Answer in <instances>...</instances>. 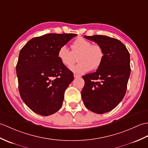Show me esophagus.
I'll use <instances>...</instances> for the list:
<instances>
[{
	"mask_svg": "<svg viewBox=\"0 0 148 148\" xmlns=\"http://www.w3.org/2000/svg\"><path fill=\"white\" fill-rule=\"evenodd\" d=\"M74 77L75 78H77V77H81V75L79 74H77L76 73H74Z\"/></svg>",
	"mask_w": 148,
	"mask_h": 148,
	"instance_id": "34e87169",
	"label": "esophagus"
}]
</instances>
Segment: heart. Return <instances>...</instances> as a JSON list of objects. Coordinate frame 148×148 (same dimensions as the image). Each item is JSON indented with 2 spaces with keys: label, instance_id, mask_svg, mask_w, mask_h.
I'll list each match as a JSON object with an SVG mask.
<instances>
[{
  "label": "heart",
  "instance_id": "1",
  "mask_svg": "<svg viewBox=\"0 0 148 148\" xmlns=\"http://www.w3.org/2000/svg\"><path fill=\"white\" fill-rule=\"evenodd\" d=\"M71 47V51L66 46H61L58 50L57 57L66 67L71 66L75 62V57H78L77 62L79 63L71 67V70L75 73L84 74L90 70H97L104 60L103 48L98 45H92L84 38H77Z\"/></svg>",
  "mask_w": 148,
  "mask_h": 148
}]
</instances>
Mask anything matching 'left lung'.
<instances>
[{"label":"left lung","mask_w":148,"mask_h":148,"mask_svg":"<svg viewBox=\"0 0 148 148\" xmlns=\"http://www.w3.org/2000/svg\"><path fill=\"white\" fill-rule=\"evenodd\" d=\"M104 50L103 63L93 73L82 76L84 105L98 114L112 110L124 97L130 74V55L121 41L104 35L84 36Z\"/></svg>","instance_id":"1"}]
</instances>
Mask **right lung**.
Segmentation results:
<instances>
[{"label": "right lung", "instance_id": "obj_1", "mask_svg": "<svg viewBox=\"0 0 148 148\" xmlns=\"http://www.w3.org/2000/svg\"><path fill=\"white\" fill-rule=\"evenodd\" d=\"M76 34L50 33L30 40L21 50L16 74L25 103L37 114L49 116L62 107L73 73L60 62L58 50Z\"/></svg>", "mask_w": 148, "mask_h": 148}]
</instances>
